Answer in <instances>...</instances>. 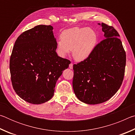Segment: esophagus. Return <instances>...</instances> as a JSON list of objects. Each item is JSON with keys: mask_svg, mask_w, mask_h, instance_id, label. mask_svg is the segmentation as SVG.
Returning <instances> with one entry per match:
<instances>
[{"mask_svg": "<svg viewBox=\"0 0 135 135\" xmlns=\"http://www.w3.org/2000/svg\"><path fill=\"white\" fill-rule=\"evenodd\" d=\"M69 68H70V69H73V64L72 63H71L69 65Z\"/></svg>", "mask_w": 135, "mask_h": 135, "instance_id": "1", "label": "esophagus"}]
</instances>
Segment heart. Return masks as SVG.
<instances>
[{
  "mask_svg": "<svg viewBox=\"0 0 135 135\" xmlns=\"http://www.w3.org/2000/svg\"><path fill=\"white\" fill-rule=\"evenodd\" d=\"M61 39L57 42L59 52L65 55L72 50L76 61L86 60L94 51L98 44V37L95 31L88 27H74L63 31Z\"/></svg>",
  "mask_w": 135,
  "mask_h": 135,
  "instance_id": "1",
  "label": "heart"
}]
</instances>
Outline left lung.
Instances as JSON below:
<instances>
[{
	"label": "left lung",
	"mask_w": 135,
	"mask_h": 135,
	"mask_svg": "<svg viewBox=\"0 0 135 135\" xmlns=\"http://www.w3.org/2000/svg\"><path fill=\"white\" fill-rule=\"evenodd\" d=\"M98 25L102 27L104 39L88 59L73 65L75 95L90 105L101 104L115 95L122 84L126 61L118 32L104 23Z\"/></svg>",
	"instance_id": "8db88e82"
}]
</instances>
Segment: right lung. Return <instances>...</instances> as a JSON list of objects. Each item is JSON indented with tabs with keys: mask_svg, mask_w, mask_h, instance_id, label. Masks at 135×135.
Masks as SVG:
<instances>
[{
	"mask_svg": "<svg viewBox=\"0 0 135 135\" xmlns=\"http://www.w3.org/2000/svg\"><path fill=\"white\" fill-rule=\"evenodd\" d=\"M51 26L38 25L15 41L9 68L13 89L28 103L40 104L54 96L57 80L70 61L58 56Z\"/></svg>",
	"mask_w": 135,
	"mask_h": 135,
	"instance_id": "add662e5",
	"label": "right lung"
}]
</instances>
